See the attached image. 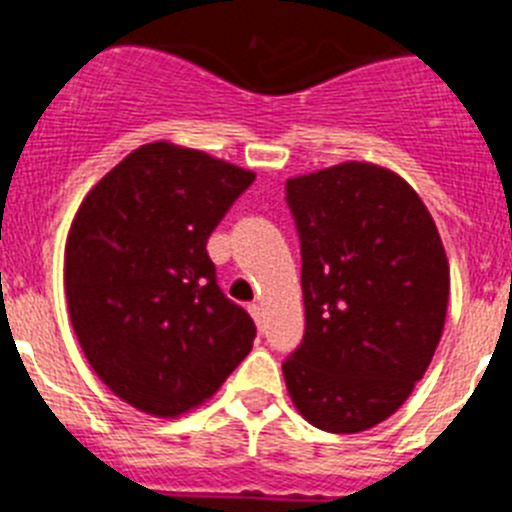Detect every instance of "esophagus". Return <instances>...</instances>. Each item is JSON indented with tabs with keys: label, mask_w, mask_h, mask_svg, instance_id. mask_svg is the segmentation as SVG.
Listing matches in <instances>:
<instances>
[{
	"label": "esophagus",
	"mask_w": 512,
	"mask_h": 512,
	"mask_svg": "<svg viewBox=\"0 0 512 512\" xmlns=\"http://www.w3.org/2000/svg\"><path fill=\"white\" fill-rule=\"evenodd\" d=\"M247 311H250V316L255 319V324L260 326L262 324V306H260V303H250V306H247Z\"/></svg>",
	"instance_id": "obj_1"
}]
</instances>
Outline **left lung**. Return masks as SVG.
<instances>
[{
  "mask_svg": "<svg viewBox=\"0 0 512 512\" xmlns=\"http://www.w3.org/2000/svg\"><path fill=\"white\" fill-rule=\"evenodd\" d=\"M285 201L306 308L285 388L311 426L359 434L393 416L431 365L449 260L421 196L382 165L349 160L288 178Z\"/></svg>",
  "mask_w": 512,
  "mask_h": 512,
  "instance_id": "8db88e82",
  "label": "left lung"
}]
</instances>
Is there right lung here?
Here are the masks:
<instances>
[{"label":"right lung","instance_id":"add662e5","mask_svg":"<svg viewBox=\"0 0 512 512\" xmlns=\"http://www.w3.org/2000/svg\"><path fill=\"white\" fill-rule=\"evenodd\" d=\"M252 181V170L160 140L132 150L78 206L68 316L99 380L137 411L199 408L250 354L255 321L216 285L206 239Z\"/></svg>","mask_w":512,"mask_h":512}]
</instances>
